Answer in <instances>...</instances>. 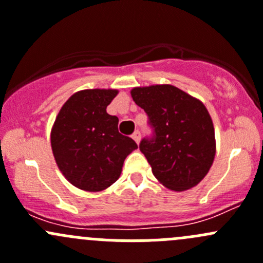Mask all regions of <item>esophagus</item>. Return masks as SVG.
Segmentation results:
<instances>
[{
	"instance_id": "1",
	"label": "esophagus",
	"mask_w": 263,
	"mask_h": 263,
	"mask_svg": "<svg viewBox=\"0 0 263 263\" xmlns=\"http://www.w3.org/2000/svg\"><path fill=\"white\" fill-rule=\"evenodd\" d=\"M132 139H134L135 141H136L137 144H139L140 140H141V134H140L139 129H136V131H135L134 134H132Z\"/></svg>"
}]
</instances>
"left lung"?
<instances>
[{"mask_svg":"<svg viewBox=\"0 0 263 263\" xmlns=\"http://www.w3.org/2000/svg\"><path fill=\"white\" fill-rule=\"evenodd\" d=\"M134 102L146 112L153 136L140 142L155 178L172 191L195 187L215 158V131L205 105L173 85L134 87Z\"/></svg>","mask_w":263,"mask_h":263,"instance_id":"left-lung-1","label":"left lung"}]
</instances>
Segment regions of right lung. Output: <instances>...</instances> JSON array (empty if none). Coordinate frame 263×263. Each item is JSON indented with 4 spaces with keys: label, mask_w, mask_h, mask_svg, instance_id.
Returning a JSON list of instances; mask_svg holds the SVG:
<instances>
[{
    "label": "right lung",
    "mask_w": 263,
    "mask_h": 263,
    "mask_svg": "<svg viewBox=\"0 0 263 263\" xmlns=\"http://www.w3.org/2000/svg\"><path fill=\"white\" fill-rule=\"evenodd\" d=\"M118 90L75 92L62 105L50 132L58 168L71 184L98 192L119 178L124 159L137 144L118 132V118L107 113Z\"/></svg>",
    "instance_id": "1"
}]
</instances>
